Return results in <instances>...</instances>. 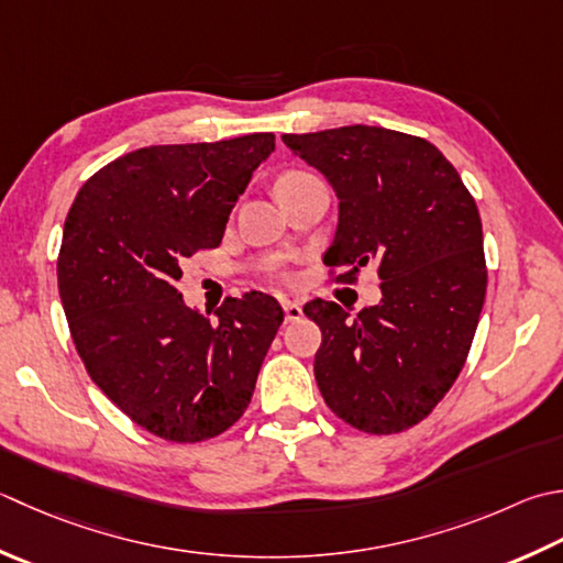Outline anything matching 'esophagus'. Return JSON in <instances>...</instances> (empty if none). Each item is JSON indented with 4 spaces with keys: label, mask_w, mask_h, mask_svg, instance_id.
<instances>
[{
    "label": "esophagus",
    "mask_w": 563,
    "mask_h": 563,
    "mask_svg": "<svg viewBox=\"0 0 563 563\" xmlns=\"http://www.w3.org/2000/svg\"><path fill=\"white\" fill-rule=\"evenodd\" d=\"M283 312H285V322H300L302 319V307L297 302H283Z\"/></svg>",
    "instance_id": "34e87169"
}]
</instances>
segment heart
<instances>
[{
	"label": "heart",
	"instance_id": "obj_1",
	"mask_svg": "<svg viewBox=\"0 0 563 563\" xmlns=\"http://www.w3.org/2000/svg\"><path fill=\"white\" fill-rule=\"evenodd\" d=\"M288 175H295V173H288Z\"/></svg>",
	"mask_w": 563,
	"mask_h": 563
}]
</instances>
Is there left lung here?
<instances>
[{
  "label": "left lung",
  "mask_w": 563,
  "mask_h": 563,
  "mask_svg": "<svg viewBox=\"0 0 563 563\" xmlns=\"http://www.w3.org/2000/svg\"><path fill=\"white\" fill-rule=\"evenodd\" d=\"M295 156L334 187L339 224L324 253L341 283L376 263L380 302L349 317L305 305L322 329L314 378L341 420L395 434L434 410L464 368L486 300L476 200L442 151L383 126L283 134Z\"/></svg>",
  "instance_id": "left-lung-1"
}]
</instances>
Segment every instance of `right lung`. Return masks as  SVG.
Listing matches in <instances>:
<instances>
[{
	"instance_id": "obj_1",
	"label": "right lung",
	"mask_w": 563,
	"mask_h": 563,
	"mask_svg": "<svg viewBox=\"0 0 563 563\" xmlns=\"http://www.w3.org/2000/svg\"><path fill=\"white\" fill-rule=\"evenodd\" d=\"M273 151V134L131 151L65 219L58 292L77 354L121 412L168 442H205L244 415L283 324L271 295L229 297L209 319L175 288L185 258L222 244Z\"/></svg>"
}]
</instances>
